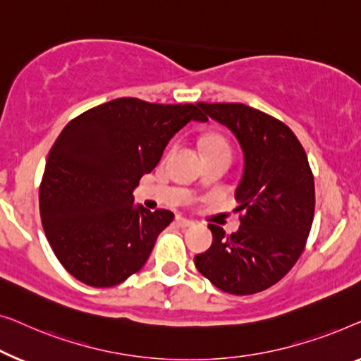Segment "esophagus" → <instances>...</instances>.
Here are the masks:
<instances>
[{
  "instance_id": "esophagus-1",
  "label": "esophagus",
  "mask_w": 361,
  "mask_h": 361,
  "mask_svg": "<svg viewBox=\"0 0 361 361\" xmlns=\"http://www.w3.org/2000/svg\"><path fill=\"white\" fill-rule=\"evenodd\" d=\"M192 224H195V222H192L191 219H186V217H181V216L176 217V226H180V227H191Z\"/></svg>"
}]
</instances>
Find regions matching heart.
<instances>
[{"mask_svg":"<svg viewBox=\"0 0 361 361\" xmlns=\"http://www.w3.org/2000/svg\"><path fill=\"white\" fill-rule=\"evenodd\" d=\"M214 149H222V150H229V147L219 137H211V139L206 140V150H214Z\"/></svg>","mask_w":361,"mask_h":361,"instance_id":"heart-1","label":"heart"}]
</instances>
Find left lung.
Returning <instances> with one entry per match:
<instances>
[{
  "label": "left lung",
  "instance_id": "1",
  "mask_svg": "<svg viewBox=\"0 0 361 361\" xmlns=\"http://www.w3.org/2000/svg\"><path fill=\"white\" fill-rule=\"evenodd\" d=\"M197 108L226 126L240 145L235 200L237 211L245 214L231 235L207 226L212 245L195 257V265L221 291L260 293L291 270L311 231L316 191L306 152L288 126L250 106L197 103Z\"/></svg>",
  "mask_w": 361,
  "mask_h": 361
}]
</instances>
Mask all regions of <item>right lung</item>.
Segmentation results:
<instances>
[{
    "label": "right lung",
    "mask_w": 361,
    "mask_h": 361,
    "mask_svg": "<svg viewBox=\"0 0 361 361\" xmlns=\"http://www.w3.org/2000/svg\"><path fill=\"white\" fill-rule=\"evenodd\" d=\"M190 121H206L197 104L119 98L60 132L45 161L39 206L50 247L70 275L109 288L145 265L175 216L134 204V190Z\"/></svg>",
    "instance_id": "obj_1"
}]
</instances>
